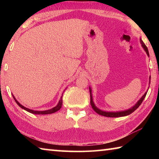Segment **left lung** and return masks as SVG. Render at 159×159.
I'll list each match as a JSON object with an SVG mask.
<instances>
[{"instance_id":"8db88e82","label":"left lung","mask_w":159,"mask_h":159,"mask_svg":"<svg viewBox=\"0 0 159 159\" xmlns=\"http://www.w3.org/2000/svg\"><path fill=\"white\" fill-rule=\"evenodd\" d=\"M140 43L142 44V48H144V50L146 51V52L148 56H149V51H148V48H147L146 45L144 43V42L142 41L140 39ZM149 79H151V76L149 77ZM90 88V104L91 106H92V108L93 109L94 111H95L96 113H98V114L101 115V116H106V117H121V116H128L129 114H130L133 113V111H135V110L138 108V107L140 106V104H142V102H143L144 99L145 97H146V95L147 92H146L144 93V95L142 97L140 98V99L135 104V105H134L133 107H131L130 109H129L128 110H125V111H116V112H108V111H102V110L99 109L98 108H97V107L95 105V104H94L93 100V97H92V93H91V89Z\"/></svg>"}]
</instances>
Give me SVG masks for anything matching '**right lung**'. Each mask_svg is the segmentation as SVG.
Returning <instances> with one entry per match:
<instances>
[{"label": "right lung", "instance_id": "right-lung-1", "mask_svg": "<svg viewBox=\"0 0 159 159\" xmlns=\"http://www.w3.org/2000/svg\"><path fill=\"white\" fill-rule=\"evenodd\" d=\"M13 96V95H12ZM13 98L16 102V103H17L19 106H20L21 109L26 110V111H28L29 113H31V114H52V113H55L56 111H57L58 110H60L61 107V105H62V96L60 98V100L59 101V103L57 104V105L53 107V108L50 109H48V110H45V111H34V110H32V109H29L28 108H26V107H25L24 106L21 105V104L19 102L17 99L15 98V97L13 96Z\"/></svg>", "mask_w": 159, "mask_h": 159}]
</instances>
